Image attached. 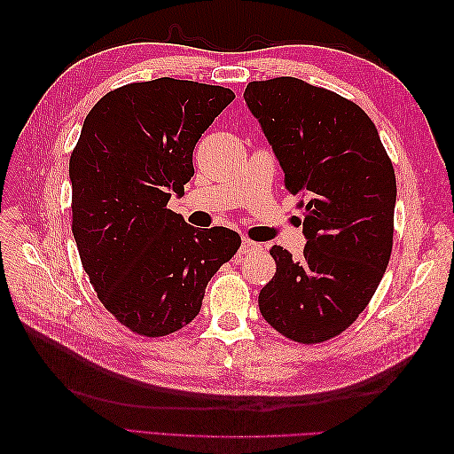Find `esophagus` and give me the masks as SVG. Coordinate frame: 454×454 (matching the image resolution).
<instances>
[{
	"mask_svg": "<svg viewBox=\"0 0 454 454\" xmlns=\"http://www.w3.org/2000/svg\"><path fill=\"white\" fill-rule=\"evenodd\" d=\"M259 248H261V244H259V242H254V240H250L248 237H242V246H240L242 254H248V252H252V250H259Z\"/></svg>",
	"mask_w": 454,
	"mask_h": 454,
	"instance_id": "esophagus-1",
	"label": "esophagus"
}]
</instances>
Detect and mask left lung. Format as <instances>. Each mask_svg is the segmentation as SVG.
<instances>
[{"label":"left lung","instance_id":"left-lung-1","mask_svg":"<svg viewBox=\"0 0 454 454\" xmlns=\"http://www.w3.org/2000/svg\"><path fill=\"white\" fill-rule=\"evenodd\" d=\"M244 100L299 197L303 257L272 246L259 310L284 337L316 345L369 305L392 254L395 174L375 122L337 92L295 77L252 81Z\"/></svg>","mask_w":454,"mask_h":454}]
</instances>
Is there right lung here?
<instances>
[{
	"mask_svg": "<svg viewBox=\"0 0 454 454\" xmlns=\"http://www.w3.org/2000/svg\"><path fill=\"white\" fill-rule=\"evenodd\" d=\"M235 100L225 87L160 77L94 104L70 157L72 231L89 280L115 320L164 337L195 318L239 232L191 227L168 208L193 177V149Z\"/></svg>",
	"mask_w": 454,
	"mask_h": 454,
	"instance_id": "1",
	"label": "right lung"
}]
</instances>
